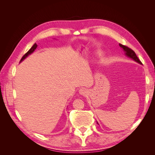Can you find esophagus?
I'll list each match as a JSON object with an SVG mask.
<instances>
[{"instance_id":"34e87169","label":"esophagus","mask_w":155,"mask_h":155,"mask_svg":"<svg viewBox=\"0 0 155 155\" xmlns=\"http://www.w3.org/2000/svg\"><path fill=\"white\" fill-rule=\"evenodd\" d=\"M79 94H80L81 95H83V96H85L86 94H87L88 93V91L87 90V88H81L79 89Z\"/></svg>"}]
</instances>
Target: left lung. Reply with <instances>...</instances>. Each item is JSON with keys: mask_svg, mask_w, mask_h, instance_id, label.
Instances as JSON below:
<instances>
[{"mask_svg": "<svg viewBox=\"0 0 155 155\" xmlns=\"http://www.w3.org/2000/svg\"><path fill=\"white\" fill-rule=\"evenodd\" d=\"M119 45H120V46L121 48H123L124 51H125V54L127 56V57H129V58H131L132 59H133L134 61H135L136 62H137V63H140V64H142V62L140 61V59H139L137 57V55H136L135 52H134V51L132 49H130V48H129V47H127V46H126L123 45H121V44H119ZM97 124H98L97 122Z\"/></svg>", "mask_w": 155, "mask_h": 155, "instance_id": "1", "label": "left lung"}]
</instances>
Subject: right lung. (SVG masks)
I'll use <instances>...</instances> for the list:
<instances>
[{"mask_svg": "<svg viewBox=\"0 0 155 155\" xmlns=\"http://www.w3.org/2000/svg\"><path fill=\"white\" fill-rule=\"evenodd\" d=\"M37 45L36 43H35L34 45L32 46V47H31V48L27 52H26L24 55L22 56V58H21V61H20V63H21V62H22V61L24 60L25 59H26V58L28 57V56L29 55H30L31 53L34 52V51H35V50L36 49V48H37Z\"/></svg>", "mask_w": 155, "mask_h": 155, "instance_id": "obj_1", "label": "right lung"}]
</instances>
